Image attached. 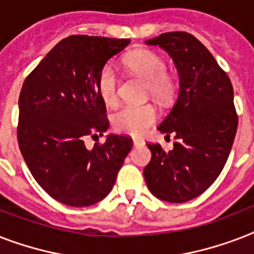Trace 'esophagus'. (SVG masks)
Instances as JSON below:
<instances>
[{"mask_svg":"<svg viewBox=\"0 0 254 254\" xmlns=\"http://www.w3.org/2000/svg\"><path fill=\"white\" fill-rule=\"evenodd\" d=\"M133 145H134L135 147H138V146H141V145H143V141H142V139L134 138V139H133Z\"/></svg>","mask_w":254,"mask_h":254,"instance_id":"1","label":"esophagus"}]
</instances>
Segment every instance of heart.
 <instances>
[{"label": "heart", "instance_id": "heart-1", "mask_svg": "<svg viewBox=\"0 0 254 254\" xmlns=\"http://www.w3.org/2000/svg\"><path fill=\"white\" fill-rule=\"evenodd\" d=\"M124 65L131 73L145 79L147 93L158 101H166L174 92V79L166 71V62L161 54L149 49H139L127 53L123 59ZM96 87L100 97L108 105L119 100V77L113 67L103 65L96 77ZM158 119V113L151 104L124 105L112 117L116 130L130 135H141Z\"/></svg>", "mask_w": 254, "mask_h": 254}]
</instances>
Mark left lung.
Here are the masks:
<instances>
[{
  "label": "left lung",
  "instance_id": "1",
  "mask_svg": "<svg viewBox=\"0 0 254 254\" xmlns=\"http://www.w3.org/2000/svg\"><path fill=\"white\" fill-rule=\"evenodd\" d=\"M169 53L179 73V93L158 129L177 139L169 153L147 143L151 159L143 170L150 192L170 203L203 193L224 167L236 135L233 87L200 41L185 31L161 34L145 42Z\"/></svg>",
  "mask_w": 254,
  "mask_h": 254
}]
</instances>
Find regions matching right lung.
Returning <instances> with one entry per match:
<instances>
[{"label":"right lung","instance_id":"obj_1","mask_svg":"<svg viewBox=\"0 0 254 254\" xmlns=\"http://www.w3.org/2000/svg\"><path fill=\"white\" fill-rule=\"evenodd\" d=\"M130 39L71 35L62 39L29 73L18 100L19 150L38 185L55 200L87 207L103 200L129 154V135L111 134L96 77Z\"/></svg>","mask_w":254,"mask_h":254}]
</instances>
